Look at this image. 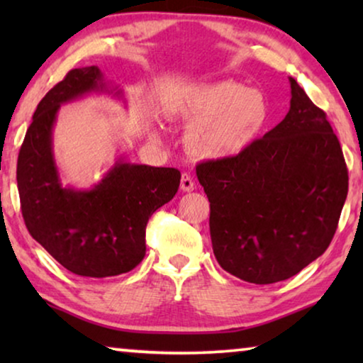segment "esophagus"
Segmentation results:
<instances>
[{
    "mask_svg": "<svg viewBox=\"0 0 363 363\" xmlns=\"http://www.w3.org/2000/svg\"><path fill=\"white\" fill-rule=\"evenodd\" d=\"M196 188L195 182H193V178L188 175V173H183L182 175V190L183 191H193Z\"/></svg>",
    "mask_w": 363,
    "mask_h": 363,
    "instance_id": "esophagus-1",
    "label": "esophagus"
}]
</instances>
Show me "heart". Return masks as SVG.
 I'll list each match as a JSON object with an SVG mask.
<instances>
[{"mask_svg": "<svg viewBox=\"0 0 363 363\" xmlns=\"http://www.w3.org/2000/svg\"><path fill=\"white\" fill-rule=\"evenodd\" d=\"M168 111L190 123L185 133L186 150L193 157L213 162L246 152L269 118L264 94L236 81L198 82L183 87Z\"/></svg>", "mask_w": 363, "mask_h": 363, "instance_id": "heart-1", "label": "heart"}]
</instances>
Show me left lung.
<instances>
[{
  "label": "left lung",
  "instance_id": "1",
  "mask_svg": "<svg viewBox=\"0 0 363 363\" xmlns=\"http://www.w3.org/2000/svg\"><path fill=\"white\" fill-rule=\"evenodd\" d=\"M284 121L241 155L203 162L196 177L210 200V235L223 269L242 281L289 279L329 247L349 175L324 111L289 77Z\"/></svg>",
  "mask_w": 363,
  "mask_h": 363
}]
</instances>
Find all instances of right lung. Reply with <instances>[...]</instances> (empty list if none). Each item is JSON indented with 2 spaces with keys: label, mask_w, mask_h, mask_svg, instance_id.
Masks as SVG:
<instances>
[{
  "label": "right lung",
  "mask_w": 363,
  "mask_h": 363,
  "mask_svg": "<svg viewBox=\"0 0 363 363\" xmlns=\"http://www.w3.org/2000/svg\"><path fill=\"white\" fill-rule=\"evenodd\" d=\"M127 104L121 86L97 66L72 69L38 104L18 157V191L31 236L67 271L111 277L132 271L145 256V228L175 196L177 168L150 167L118 155L91 188L64 185L54 157V125L61 106L87 96Z\"/></svg>",
  "instance_id": "1"
}]
</instances>
